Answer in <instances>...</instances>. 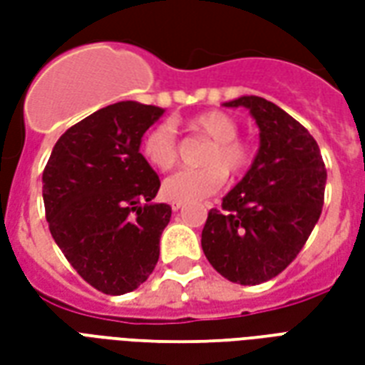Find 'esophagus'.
<instances>
[{
  "instance_id": "obj_1",
  "label": "esophagus",
  "mask_w": 365,
  "mask_h": 365,
  "mask_svg": "<svg viewBox=\"0 0 365 365\" xmlns=\"http://www.w3.org/2000/svg\"><path fill=\"white\" fill-rule=\"evenodd\" d=\"M182 207H183V203H175L174 201V203H172V211H180Z\"/></svg>"
}]
</instances>
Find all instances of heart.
<instances>
[{"label":"heart","mask_w":365,"mask_h":365,"mask_svg":"<svg viewBox=\"0 0 365 365\" xmlns=\"http://www.w3.org/2000/svg\"><path fill=\"white\" fill-rule=\"evenodd\" d=\"M187 130L207 136L213 144L203 154L205 168L182 170L162 183V195L175 203H197L211 197L227 182V170L242 174L252 164V148L238 140V125L222 111H207L187 120ZM143 156L156 170L166 172L178 162V140L172 125L162 123L143 138Z\"/></svg>","instance_id":"b5f03b06"}]
</instances>
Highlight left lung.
Masks as SVG:
<instances>
[{
  "instance_id": "left-lung-1",
  "label": "left lung",
  "mask_w": 365,
  "mask_h": 365,
  "mask_svg": "<svg viewBox=\"0 0 365 365\" xmlns=\"http://www.w3.org/2000/svg\"><path fill=\"white\" fill-rule=\"evenodd\" d=\"M222 105L250 111L260 148L221 211H209L201 248L229 282L258 285L282 274L305 246L321 217L327 170L317 140L282 107L258 96Z\"/></svg>"
}]
</instances>
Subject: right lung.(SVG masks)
<instances>
[{
	"label": "right lung",
	"instance_id": "add662e5",
	"mask_svg": "<svg viewBox=\"0 0 365 365\" xmlns=\"http://www.w3.org/2000/svg\"><path fill=\"white\" fill-rule=\"evenodd\" d=\"M164 115L138 101L107 105L70 127L43 172L48 229L72 268L107 295L148 279L172 207L154 203L160 180L140 154Z\"/></svg>",
	"mask_w": 365,
	"mask_h": 365
}]
</instances>
